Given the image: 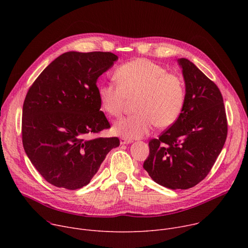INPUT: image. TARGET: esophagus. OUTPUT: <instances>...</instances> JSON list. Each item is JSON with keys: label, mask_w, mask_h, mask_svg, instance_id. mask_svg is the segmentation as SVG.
Segmentation results:
<instances>
[{"label": "esophagus", "mask_w": 248, "mask_h": 248, "mask_svg": "<svg viewBox=\"0 0 248 248\" xmlns=\"http://www.w3.org/2000/svg\"><path fill=\"white\" fill-rule=\"evenodd\" d=\"M121 144L124 145V144H129L132 142L131 139H128V138H125V137H121Z\"/></svg>", "instance_id": "obj_1"}]
</instances>
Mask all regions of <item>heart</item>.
<instances>
[{
    "label": "heart",
    "instance_id": "1",
    "mask_svg": "<svg viewBox=\"0 0 248 248\" xmlns=\"http://www.w3.org/2000/svg\"><path fill=\"white\" fill-rule=\"evenodd\" d=\"M118 82L99 87L103 110L111 117H120L127 100L136 98L133 116L115 123L113 131L128 139L148 134L157 124L172 125L180 118L186 100L185 84L180 77L151 61L138 59L121 65L116 72Z\"/></svg>",
    "mask_w": 248,
    "mask_h": 248
}]
</instances>
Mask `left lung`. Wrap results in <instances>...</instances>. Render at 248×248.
<instances>
[{"label": "left lung", "mask_w": 248, "mask_h": 248, "mask_svg": "<svg viewBox=\"0 0 248 248\" xmlns=\"http://www.w3.org/2000/svg\"><path fill=\"white\" fill-rule=\"evenodd\" d=\"M186 84L183 112L149 142L144 170L158 185L187 189L206 178L226 142L228 124L222 94L189 60H178Z\"/></svg>", "instance_id": "1"}]
</instances>
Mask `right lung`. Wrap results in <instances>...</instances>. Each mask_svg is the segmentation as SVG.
Wrapping results in <instances>:
<instances>
[{"label":"right lung","mask_w":248,"mask_h":248,"mask_svg":"<svg viewBox=\"0 0 248 248\" xmlns=\"http://www.w3.org/2000/svg\"><path fill=\"white\" fill-rule=\"evenodd\" d=\"M110 52H66L29 88L22 109V143L32 165L57 187L88 185L118 137L90 138L109 128L96 85L118 61Z\"/></svg>","instance_id":"obj_1"}]
</instances>
